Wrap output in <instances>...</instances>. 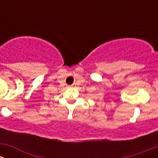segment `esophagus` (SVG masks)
<instances>
[{
	"instance_id": "obj_1",
	"label": "esophagus",
	"mask_w": 158,
	"mask_h": 158,
	"mask_svg": "<svg viewBox=\"0 0 158 158\" xmlns=\"http://www.w3.org/2000/svg\"><path fill=\"white\" fill-rule=\"evenodd\" d=\"M73 85H74V84H73V85H71V86H73Z\"/></svg>"
}]
</instances>
